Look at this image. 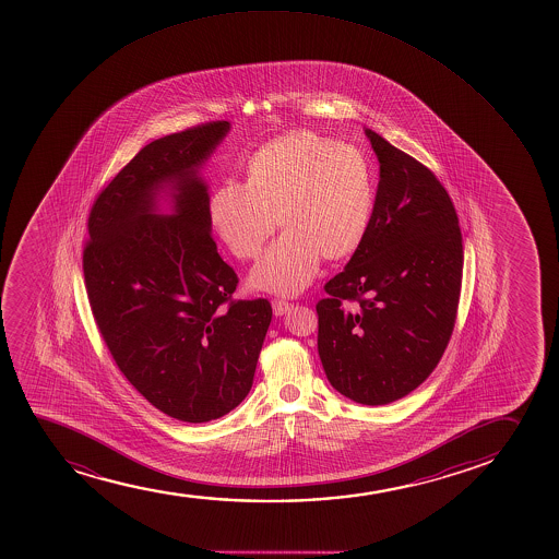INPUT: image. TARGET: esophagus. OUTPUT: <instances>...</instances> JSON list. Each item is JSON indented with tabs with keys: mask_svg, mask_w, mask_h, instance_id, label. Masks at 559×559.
I'll use <instances>...</instances> for the list:
<instances>
[{
	"mask_svg": "<svg viewBox=\"0 0 559 559\" xmlns=\"http://www.w3.org/2000/svg\"><path fill=\"white\" fill-rule=\"evenodd\" d=\"M292 308V302L284 301V299H275L273 301V314L284 316Z\"/></svg>",
	"mask_w": 559,
	"mask_h": 559,
	"instance_id": "obj_1",
	"label": "esophagus"
}]
</instances>
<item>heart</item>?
Returning <instances> with one entry per match:
<instances>
[{"label":"heart","instance_id":"obj_1","mask_svg":"<svg viewBox=\"0 0 559 559\" xmlns=\"http://www.w3.org/2000/svg\"><path fill=\"white\" fill-rule=\"evenodd\" d=\"M376 207V173L365 152L314 132L273 139L252 154L245 183L214 189L207 214L234 257L252 260L276 222L286 233L252 270L251 283L273 294L307 288L321 257H352Z\"/></svg>","mask_w":559,"mask_h":559}]
</instances>
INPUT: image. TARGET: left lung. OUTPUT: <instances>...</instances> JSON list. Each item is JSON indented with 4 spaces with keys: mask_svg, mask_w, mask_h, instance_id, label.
Returning <instances> with one entry per match:
<instances>
[{
    "mask_svg": "<svg viewBox=\"0 0 559 559\" xmlns=\"http://www.w3.org/2000/svg\"><path fill=\"white\" fill-rule=\"evenodd\" d=\"M379 159L365 241L325 284L318 353L329 383L362 405L395 402L439 365L457 316L463 238L431 170L366 128ZM345 300L358 302L345 309Z\"/></svg>",
    "mask_w": 559,
    "mask_h": 559,
    "instance_id": "left-lung-1",
    "label": "left lung"
}]
</instances>
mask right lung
I'll return each mask as SVG.
<instances>
[{
    "label": "right lung",
    "mask_w": 559,
    "mask_h": 559,
    "mask_svg": "<svg viewBox=\"0 0 559 559\" xmlns=\"http://www.w3.org/2000/svg\"><path fill=\"white\" fill-rule=\"evenodd\" d=\"M228 132L217 120L141 148L91 207L83 249L88 302L119 370L189 424L243 402L273 316L267 299L233 301L238 275L212 238L201 170Z\"/></svg>",
    "instance_id": "right-lung-1"
}]
</instances>
